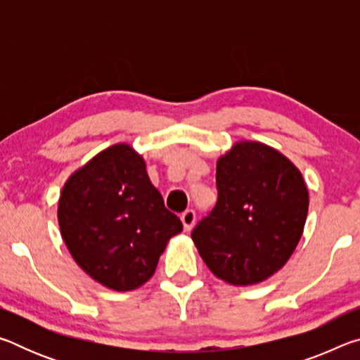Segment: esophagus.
Here are the masks:
<instances>
[{"instance_id":"esophagus-1","label":"esophagus","mask_w":360,"mask_h":360,"mask_svg":"<svg viewBox=\"0 0 360 360\" xmlns=\"http://www.w3.org/2000/svg\"><path fill=\"white\" fill-rule=\"evenodd\" d=\"M195 211L193 210H187V211H184L181 214V221H182V225H184V230H191L192 227H193V224H195Z\"/></svg>"}]
</instances>
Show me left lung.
I'll return each mask as SVG.
<instances>
[{
  "instance_id": "8db88e82",
  "label": "left lung",
  "mask_w": 360,
  "mask_h": 360,
  "mask_svg": "<svg viewBox=\"0 0 360 360\" xmlns=\"http://www.w3.org/2000/svg\"><path fill=\"white\" fill-rule=\"evenodd\" d=\"M217 203L192 231L200 255L231 285L265 281L285 265L302 238L308 188L281 152L240 141L219 157Z\"/></svg>"
}]
</instances>
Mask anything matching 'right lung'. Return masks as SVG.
<instances>
[{
  "instance_id": "add662e5",
  "label": "right lung",
  "mask_w": 360,
  "mask_h": 360,
  "mask_svg": "<svg viewBox=\"0 0 360 360\" xmlns=\"http://www.w3.org/2000/svg\"><path fill=\"white\" fill-rule=\"evenodd\" d=\"M58 225L76 264L117 292L149 281L168 240L182 231L152 186L144 158L129 144L101 150L70 176Z\"/></svg>"
}]
</instances>
